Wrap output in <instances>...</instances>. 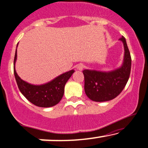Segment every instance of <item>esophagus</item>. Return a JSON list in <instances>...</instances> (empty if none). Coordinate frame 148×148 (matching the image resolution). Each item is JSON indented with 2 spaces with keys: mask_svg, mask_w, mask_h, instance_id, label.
I'll return each instance as SVG.
<instances>
[{
  "mask_svg": "<svg viewBox=\"0 0 148 148\" xmlns=\"http://www.w3.org/2000/svg\"><path fill=\"white\" fill-rule=\"evenodd\" d=\"M84 65L83 64H79L77 65V69H79V70L82 71L84 69Z\"/></svg>",
  "mask_w": 148,
  "mask_h": 148,
  "instance_id": "esophagus-1",
  "label": "esophagus"
}]
</instances>
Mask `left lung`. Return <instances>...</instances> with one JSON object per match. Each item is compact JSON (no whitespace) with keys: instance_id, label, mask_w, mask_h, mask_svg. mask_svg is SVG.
Wrapping results in <instances>:
<instances>
[{"instance_id":"8db88e82","label":"left lung","mask_w":148,"mask_h":148,"mask_svg":"<svg viewBox=\"0 0 148 148\" xmlns=\"http://www.w3.org/2000/svg\"><path fill=\"white\" fill-rule=\"evenodd\" d=\"M124 46V64L119 69L110 72L84 70V90L92 101L105 102L119 95L129 79L131 67V54L124 36L119 38Z\"/></svg>"}]
</instances>
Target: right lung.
Returning a JSON list of instances; mask_svg holds the SVG:
<instances>
[{
	"label": "right lung",
	"mask_w": 148,
	"mask_h": 148,
	"mask_svg": "<svg viewBox=\"0 0 148 148\" xmlns=\"http://www.w3.org/2000/svg\"><path fill=\"white\" fill-rule=\"evenodd\" d=\"M17 59V50L14 58V74L20 92L29 102L40 108H50L56 105L62 98L65 86L74 70L61 74L54 80L44 85L34 86L24 82L17 75L14 68Z\"/></svg>",
	"instance_id": "right-lung-1"
}]
</instances>
